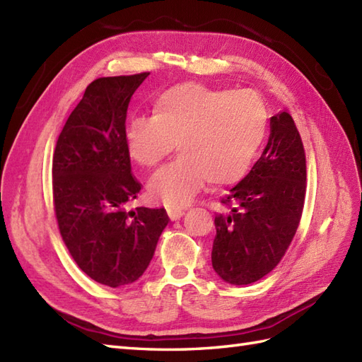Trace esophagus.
Listing matches in <instances>:
<instances>
[{
    "label": "esophagus",
    "instance_id": "esophagus-1",
    "mask_svg": "<svg viewBox=\"0 0 362 362\" xmlns=\"http://www.w3.org/2000/svg\"><path fill=\"white\" fill-rule=\"evenodd\" d=\"M166 211H168V216H170L171 221H177L185 214V211H183L182 208H168Z\"/></svg>",
    "mask_w": 362,
    "mask_h": 362
}]
</instances>
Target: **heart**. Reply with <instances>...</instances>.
<instances>
[{
    "label": "heart",
    "instance_id": "obj_1",
    "mask_svg": "<svg viewBox=\"0 0 362 362\" xmlns=\"http://www.w3.org/2000/svg\"><path fill=\"white\" fill-rule=\"evenodd\" d=\"M268 126L267 106L255 92L183 83L156 100L153 115L131 117L124 145L134 162L153 170L177 141L180 156L148 185L151 199L174 208L188 205L206 180L223 188L245 177Z\"/></svg>",
    "mask_w": 362,
    "mask_h": 362
}]
</instances>
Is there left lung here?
Instances as JSON below:
<instances>
[{
    "mask_svg": "<svg viewBox=\"0 0 362 362\" xmlns=\"http://www.w3.org/2000/svg\"><path fill=\"white\" fill-rule=\"evenodd\" d=\"M307 188L304 145L288 112L270 119L262 156L222 204L214 217L211 262L225 282L248 285L281 262L295 238Z\"/></svg>",
    "mask_w": 362,
    "mask_h": 362,
    "instance_id": "1",
    "label": "left lung"
}]
</instances>
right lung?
I'll list each match as a JSON object with an SVG mask.
<instances>
[{"instance_id":"1","label":"right lung","mask_w":362,"mask_h":362,"mask_svg":"<svg viewBox=\"0 0 362 362\" xmlns=\"http://www.w3.org/2000/svg\"><path fill=\"white\" fill-rule=\"evenodd\" d=\"M148 75L92 81L67 119L52 158L63 242L81 272L112 288L145 273L170 221L165 208L126 209L141 189L124 145L126 111Z\"/></svg>"}]
</instances>
